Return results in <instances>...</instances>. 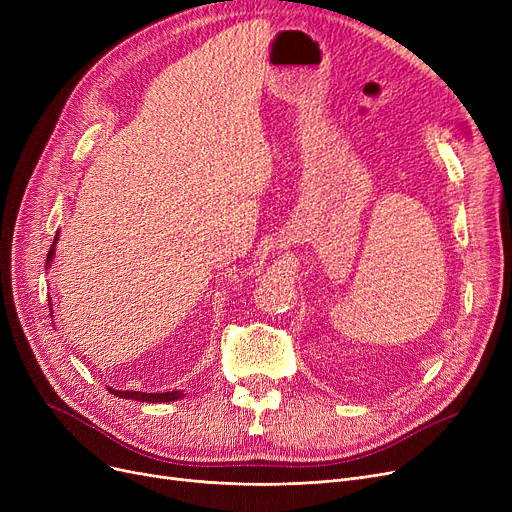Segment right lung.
<instances>
[{
  "mask_svg": "<svg viewBox=\"0 0 512 512\" xmlns=\"http://www.w3.org/2000/svg\"><path fill=\"white\" fill-rule=\"evenodd\" d=\"M56 240H58V236L53 238V245H51V249L47 253V265L53 259V251H56ZM110 392L114 396L139 400V402H172V400H178L180 396H184L182 392H132V390H114V388H110Z\"/></svg>",
  "mask_w": 512,
  "mask_h": 512,
  "instance_id": "add662e5",
  "label": "right lung"
}]
</instances>
